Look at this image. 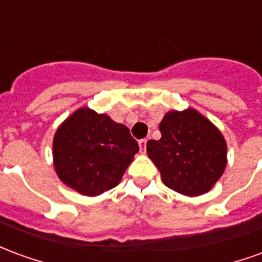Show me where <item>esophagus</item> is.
<instances>
[{
    "mask_svg": "<svg viewBox=\"0 0 262 262\" xmlns=\"http://www.w3.org/2000/svg\"><path fill=\"white\" fill-rule=\"evenodd\" d=\"M146 144H147V139H142V140H139V146H140V150H142L143 153L146 151Z\"/></svg>",
    "mask_w": 262,
    "mask_h": 262,
    "instance_id": "obj_1",
    "label": "esophagus"
}]
</instances>
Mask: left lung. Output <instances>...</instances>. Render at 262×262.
Here are the masks:
<instances>
[{
  "label": "left lung",
  "mask_w": 262,
  "mask_h": 262,
  "mask_svg": "<svg viewBox=\"0 0 262 262\" xmlns=\"http://www.w3.org/2000/svg\"><path fill=\"white\" fill-rule=\"evenodd\" d=\"M160 132V140L147 142V154L165 185L187 196L210 191L227 164V146L219 129L188 108L167 112Z\"/></svg>",
  "instance_id": "obj_1"
}]
</instances>
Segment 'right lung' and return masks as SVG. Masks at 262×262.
<instances>
[{
  "label": "right lung",
  "instance_id": "1",
  "mask_svg": "<svg viewBox=\"0 0 262 262\" xmlns=\"http://www.w3.org/2000/svg\"><path fill=\"white\" fill-rule=\"evenodd\" d=\"M137 151L139 144L125 125L80 108L54 135V170L67 187L97 196L119 184Z\"/></svg>",
  "mask_w": 262,
  "mask_h": 262
}]
</instances>
